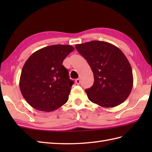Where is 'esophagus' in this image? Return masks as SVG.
Masks as SVG:
<instances>
[{
  "label": "esophagus",
  "mask_w": 152,
  "mask_h": 152,
  "mask_svg": "<svg viewBox=\"0 0 152 152\" xmlns=\"http://www.w3.org/2000/svg\"><path fill=\"white\" fill-rule=\"evenodd\" d=\"M75 82L77 83V84H80V80L79 78H78V79H76V80H75Z\"/></svg>",
  "instance_id": "34e87169"
}]
</instances>
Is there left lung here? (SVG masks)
<instances>
[{
	"label": "left lung",
	"instance_id": "obj_1",
	"mask_svg": "<svg viewBox=\"0 0 152 152\" xmlns=\"http://www.w3.org/2000/svg\"><path fill=\"white\" fill-rule=\"evenodd\" d=\"M75 47L88 61L94 76L93 85L85 90L89 101L105 108L124 102L133 86L131 64L124 53L104 41L93 40Z\"/></svg>",
	"mask_w": 152,
	"mask_h": 152
}]
</instances>
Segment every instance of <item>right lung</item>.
<instances>
[{"label":"right lung","instance_id":"obj_1","mask_svg":"<svg viewBox=\"0 0 152 152\" xmlns=\"http://www.w3.org/2000/svg\"><path fill=\"white\" fill-rule=\"evenodd\" d=\"M74 50L70 45H52L35 51L26 61L19 88L32 107L49 112L67 102L74 82L62 64Z\"/></svg>","mask_w":152,"mask_h":152}]
</instances>
